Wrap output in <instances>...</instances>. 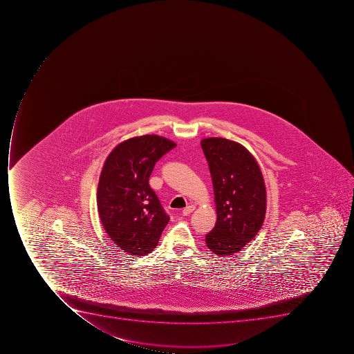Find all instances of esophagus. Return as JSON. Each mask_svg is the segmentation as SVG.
Returning <instances> with one entry per match:
<instances>
[{
	"mask_svg": "<svg viewBox=\"0 0 354 354\" xmlns=\"http://www.w3.org/2000/svg\"><path fill=\"white\" fill-rule=\"evenodd\" d=\"M195 210V206H188L183 210V214L184 216H188V214H192V212Z\"/></svg>",
	"mask_w": 354,
	"mask_h": 354,
	"instance_id": "obj_1",
	"label": "esophagus"
}]
</instances>
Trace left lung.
I'll list each match as a JSON object with an SVG mask.
<instances>
[{"label":"left lung","instance_id":"obj_1","mask_svg":"<svg viewBox=\"0 0 354 354\" xmlns=\"http://www.w3.org/2000/svg\"><path fill=\"white\" fill-rule=\"evenodd\" d=\"M214 186L217 223L206 234L214 254L231 256L256 237L266 216L267 194L259 165L239 142L201 140Z\"/></svg>","mask_w":354,"mask_h":354}]
</instances>
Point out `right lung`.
<instances>
[{
  "mask_svg": "<svg viewBox=\"0 0 354 354\" xmlns=\"http://www.w3.org/2000/svg\"><path fill=\"white\" fill-rule=\"evenodd\" d=\"M174 147L175 142L158 135L133 137L118 144L104 162L98 214L111 239L127 254H151L169 221L148 181L155 164Z\"/></svg>",
  "mask_w": 354,
  "mask_h": 354,
  "instance_id": "right-lung-1",
  "label": "right lung"
}]
</instances>
